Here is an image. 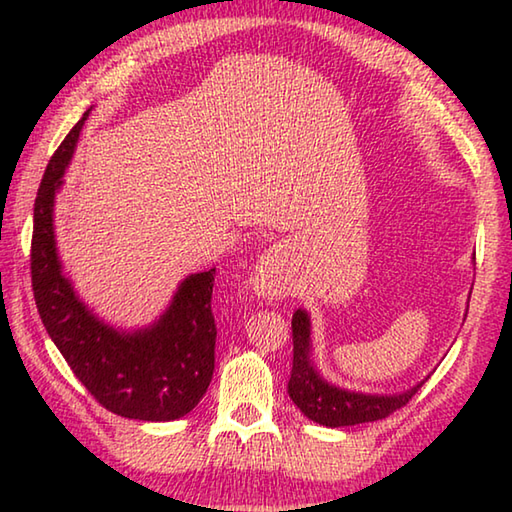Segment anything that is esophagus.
Returning a JSON list of instances; mask_svg holds the SVG:
<instances>
[{
  "instance_id": "1",
  "label": "esophagus",
  "mask_w": 512,
  "mask_h": 512,
  "mask_svg": "<svg viewBox=\"0 0 512 512\" xmlns=\"http://www.w3.org/2000/svg\"><path fill=\"white\" fill-rule=\"evenodd\" d=\"M286 262V250L282 246H271L264 250L259 262L250 277V286L257 295L266 297V300H275L286 293V282L282 277V268Z\"/></svg>"
}]
</instances>
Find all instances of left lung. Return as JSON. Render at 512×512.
Wrapping results in <instances>:
<instances>
[{"mask_svg": "<svg viewBox=\"0 0 512 512\" xmlns=\"http://www.w3.org/2000/svg\"><path fill=\"white\" fill-rule=\"evenodd\" d=\"M293 369L288 380V396L300 407V412L313 423L327 427H345L371 423L401 410L423 383L414 385L403 394H362L340 389L324 380L311 362V320L309 313L297 309L293 313Z\"/></svg>", "mask_w": 512, "mask_h": 512, "instance_id": "8db88e82", "label": "left lung"}]
</instances>
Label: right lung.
<instances>
[{
	"instance_id": "right-lung-1",
	"label": "right lung",
	"mask_w": 512,
	"mask_h": 512,
	"mask_svg": "<svg viewBox=\"0 0 512 512\" xmlns=\"http://www.w3.org/2000/svg\"><path fill=\"white\" fill-rule=\"evenodd\" d=\"M89 111L55 150L37 188L31 239L37 313L73 374L105 410L138 421H174L197 407L215 371L210 302L217 271L185 277L161 318L138 331L109 327L80 302L55 248L53 201Z\"/></svg>"
}]
</instances>
